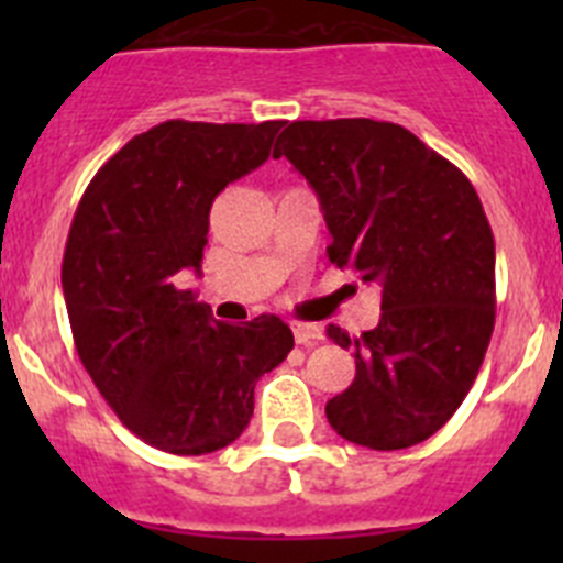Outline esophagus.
Returning a JSON list of instances; mask_svg holds the SVG:
<instances>
[{
    "label": "esophagus",
    "instance_id": "1",
    "mask_svg": "<svg viewBox=\"0 0 563 563\" xmlns=\"http://www.w3.org/2000/svg\"><path fill=\"white\" fill-rule=\"evenodd\" d=\"M292 335L298 346H316L318 341H324V330L316 324H292Z\"/></svg>",
    "mask_w": 563,
    "mask_h": 563
}]
</instances>
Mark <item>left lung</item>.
I'll use <instances>...</instances> for the list:
<instances>
[{"label":"left lung","instance_id":"left-lung-1","mask_svg":"<svg viewBox=\"0 0 563 563\" xmlns=\"http://www.w3.org/2000/svg\"><path fill=\"white\" fill-rule=\"evenodd\" d=\"M282 154L318 194L332 265L380 287L375 330H327L355 350V380L327 402V420L363 449L429 440L471 391L494 335L496 247L479 194L389 121H296L276 141Z\"/></svg>","mask_w":563,"mask_h":563}]
</instances>
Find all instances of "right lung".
Listing matches in <instances>:
<instances>
[{
	"mask_svg": "<svg viewBox=\"0 0 563 563\" xmlns=\"http://www.w3.org/2000/svg\"><path fill=\"white\" fill-rule=\"evenodd\" d=\"M285 121H166L114 152L69 225L62 287L78 357L132 434L168 454L231 445L253 389L292 350L290 327L211 318L183 267L200 271L208 213L228 183L271 157Z\"/></svg>",
	"mask_w": 563,
	"mask_h": 563,
	"instance_id": "right-lung-1",
	"label": "right lung"
}]
</instances>
